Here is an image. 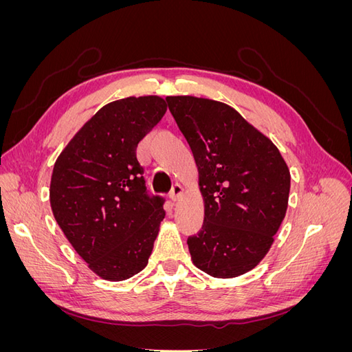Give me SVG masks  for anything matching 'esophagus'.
<instances>
[{
  "label": "esophagus",
  "instance_id": "34e87169",
  "mask_svg": "<svg viewBox=\"0 0 352 352\" xmlns=\"http://www.w3.org/2000/svg\"><path fill=\"white\" fill-rule=\"evenodd\" d=\"M182 194H184V188L176 184V185H173V186H172V190H170L168 197H170V199L176 202L180 197H182Z\"/></svg>",
  "mask_w": 352,
  "mask_h": 352
}]
</instances>
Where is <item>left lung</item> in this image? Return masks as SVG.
<instances>
[{
    "instance_id": "1",
    "label": "left lung",
    "mask_w": 352,
    "mask_h": 352,
    "mask_svg": "<svg viewBox=\"0 0 352 352\" xmlns=\"http://www.w3.org/2000/svg\"><path fill=\"white\" fill-rule=\"evenodd\" d=\"M192 150L204 223L188 238L190 258L212 278L252 270L286 214L291 173L267 136L230 105L192 95L166 98Z\"/></svg>"
}]
</instances>
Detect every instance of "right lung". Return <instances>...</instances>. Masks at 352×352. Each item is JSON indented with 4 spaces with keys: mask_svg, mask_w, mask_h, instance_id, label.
<instances>
[{
    "mask_svg": "<svg viewBox=\"0 0 352 352\" xmlns=\"http://www.w3.org/2000/svg\"><path fill=\"white\" fill-rule=\"evenodd\" d=\"M166 111L157 95L109 102L72 138L52 168V214L104 280L132 278L153 252L164 199L146 195L136 148Z\"/></svg>",
    "mask_w": 352,
    "mask_h": 352,
    "instance_id": "add662e5",
    "label": "right lung"
}]
</instances>
